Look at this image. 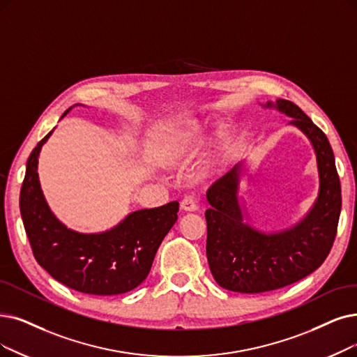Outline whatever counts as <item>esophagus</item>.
<instances>
[{
  "label": "esophagus",
  "instance_id": "esophagus-1",
  "mask_svg": "<svg viewBox=\"0 0 357 357\" xmlns=\"http://www.w3.org/2000/svg\"><path fill=\"white\" fill-rule=\"evenodd\" d=\"M181 208L184 211H189V212H193V211H197L199 205H197V201L193 197V196H184L183 201H181Z\"/></svg>",
  "mask_w": 357,
  "mask_h": 357
}]
</instances>
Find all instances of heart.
I'll return each instance as SVG.
<instances>
[{
  "instance_id": "obj_1",
  "label": "heart",
  "mask_w": 357,
  "mask_h": 357,
  "mask_svg": "<svg viewBox=\"0 0 357 357\" xmlns=\"http://www.w3.org/2000/svg\"><path fill=\"white\" fill-rule=\"evenodd\" d=\"M190 146V137L186 135H174L165 139L161 148V156L162 160L168 162H174L180 160L181 156L186 153V151Z\"/></svg>"
}]
</instances>
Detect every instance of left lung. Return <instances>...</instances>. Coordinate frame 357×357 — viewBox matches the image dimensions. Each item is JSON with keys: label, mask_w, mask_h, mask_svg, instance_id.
Listing matches in <instances>:
<instances>
[{"label": "left lung", "mask_w": 357, "mask_h": 357, "mask_svg": "<svg viewBox=\"0 0 357 357\" xmlns=\"http://www.w3.org/2000/svg\"><path fill=\"white\" fill-rule=\"evenodd\" d=\"M271 107V102H268ZM312 142L319 169V196L309 215L291 230L262 234L243 222L237 202L238 167L213 181L206 199V256L209 269L225 290L264 293L282 289L317 271L330 255L341 212V186L334 153L325 133L294 102L277 99Z\"/></svg>", "instance_id": "left-lung-1"}]
</instances>
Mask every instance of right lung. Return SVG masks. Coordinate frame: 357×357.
Returning <instances> with one entry per match:
<instances>
[{
    "label": "right lung",
    "mask_w": 357,
    "mask_h": 357,
    "mask_svg": "<svg viewBox=\"0 0 357 357\" xmlns=\"http://www.w3.org/2000/svg\"><path fill=\"white\" fill-rule=\"evenodd\" d=\"M68 109L63 114V117ZM29 155L20 190V213L36 262L68 289L96 296L123 294L148 277L155 253L177 221L178 202L130 213L111 231L80 234L52 215L38 180V155Z\"/></svg>",
    "instance_id": "add662e5"
}]
</instances>
